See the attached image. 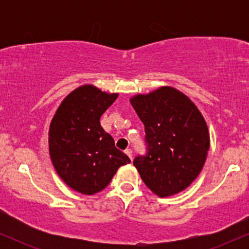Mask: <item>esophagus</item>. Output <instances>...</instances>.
Returning a JSON list of instances; mask_svg holds the SVG:
<instances>
[{
	"instance_id": "esophagus-1",
	"label": "esophagus",
	"mask_w": 249,
	"mask_h": 249,
	"mask_svg": "<svg viewBox=\"0 0 249 249\" xmlns=\"http://www.w3.org/2000/svg\"><path fill=\"white\" fill-rule=\"evenodd\" d=\"M125 154H126L128 158L132 159V150H131V148H126V150H125Z\"/></svg>"
}]
</instances>
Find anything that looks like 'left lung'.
Here are the masks:
<instances>
[{
    "label": "left lung",
    "mask_w": 249,
    "mask_h": 249,
    "mask_svg": "<svg viewBox=\"0 0 249 249\" xmlns=\"http://www.w3.org/2000/svg\"><path fill=\"white\" fill-rule=\"evenodd\" d=\"M130 103L146 133L147 154L133 160L142 181L161 198L181 192L206 161L210 133L204 116L185 93L172 87L134 95Z\"/></svg>",
    "instance_id": "left-lung-1"
}]
</instances>
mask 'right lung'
Masks as SVG:
<instances>
[{
    "mask_svg": "<svg viewBox=\"0 0 249 249\" xmlns=\"http://www.w3.org/2000/svg\"><path fill=\"white\" fill-rule=\"evenodd\" d=\"M117 97L92 84L82 85L63 99L51 119V161L59 178L76 192H101L117 170L131 161L99 122Z\"/></svg>",
    "mask_w": 249,
    "mask_h": 249,
    "instance_id": "add662e5",
    "label": "right lung"
}]
</instances>
